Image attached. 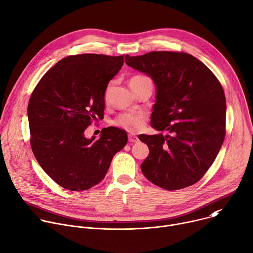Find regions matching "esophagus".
I'll return each instance as SVG.
<instances>
[{"instance_id": "1", "label": "esophagus", "mask_w": 253, "mask_h": 253, "mask_svg": "<svg viewBox=\"0 0 253 253\" xmlns=\"http://www.w3.org/2000/svg\"><path fill=\"white\" fill-rule=\"evenodd\" d=\"M128 138H129V141L130 142H138V137H137L135 134H133V133H130L129 135H128Z\"/></svg>"}]
</instances>
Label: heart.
Masks as SVG:
<instances>
[{
	"mask_svg": "<svg viewBox=\"0 0 253 253\" xmlns=\"http://www.w3.org/2000/svg\"><path fill=\"white\" fill-rule=\"evenodd\" d=\"M145 81H150L147 77L144 76H135L133 77L130 82L129 84H138V83H142ZM108 91H109V86L106 89V93H105V97L107 98L108 95ZM144 122V116L142 114H135V113H124L122 115L114 121V124L123 127L124 129L128 130V131H135V130H138L141 128V126L143 125Z\"/></svg>",
	"mask_w": 253,
	"mask_h": 253,
	"instance_id": "heart-1",
	"label": "heart"
}]
</instances>
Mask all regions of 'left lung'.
Wrapping results in <instances>:
<instances>
[{
    "instance_id": "left-lung-1",
    "label": "left lung",
    "mask_w": 253,
    "mask_h": 253,
    "mask_svg": "<svg viewBox=\"0 0 253 253\" xmlns=\"http://www.w3.org/2000/svg\"><path fill=\"white\" fill-rule=\"evenodd\" d=\"M125 62L154 82L150 124L168 132L139 136L149 148L140 167L143 174L168 191L194 185L213 165L225 138L221 84L202 61L185 52L126 55Z\"/></svg>"
}]
</instances>
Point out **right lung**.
Masks as SVG:
<instances>
[{
	"label": "right lung",
	"instance_id": "right-lung-1",
	"mask_svg": "<svg viewBox=\"0 0 253 253\" xmlns=\"http://www.w3.org/2000/svg\"><path fill=\"white\" fill-rule=\"evenodd\" d=\"M123 55H71L59 60L37 84L28 104L31 148L42 169L66 190L80 192L105 177L113 156L127 143V133L103 129L100 138L84 130L105 109L109 82Z\"/></svg>",
	"mask_w": 253,
	"mask_h": 253
}]
</instances>
